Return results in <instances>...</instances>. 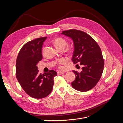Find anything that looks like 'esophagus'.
I'll return each mask as SVG.
<instances>
[{"label": "esophagus", "instance_id": "esophagus-1", "mask_svg": "<svg viewBox=\"0 0 123 123\" xmlns=\"http://www.w3.org/2000/svg\"><path fill=\"white\" fill-rule=\"evenodd\" d=\"M64 72H63V71H57V74H58V75H62V74H64Z\"/></svg>", "mask_w": 123, "mask_h": 123}]
</instances>
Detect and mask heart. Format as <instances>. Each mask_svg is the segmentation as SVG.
Returning <instances> with one entry per match:
<instances>
[{
    "instance_id": "b5f03b06",
    "label": "heart",
    "mask_w": 123,
    "mask_h": 123,
    "mask_svg": "<svg viewBox=\"0 0 123 123\" xmlns=\"http://www.w3.org/2000/svg\"><path fill=\"white\" fill-rule=\"evenodd\" d=\"M53 43L55 45V46L59 50L61 49H64L67 45V43L66 40L62 37H56L55 39H54ZM68 50H70V49H68ZM44 49H43V53L44 52ZM66 62H67V59L62 58L57 59V60L55 62V64L58 68L61 69L62 68L61 65L65 64V63H66Z\"/></svg>"
}]
</instances>
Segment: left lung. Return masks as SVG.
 <instances>
[{
  "mask_svg": "<svg viewBox=\"0 0 123 123\" xmlns=\"http://www.w3.org/2000/svg\"><path fill=\"white\" fill-rule=\"evenodd\" d=\"M62 34L73 39L72 62L74 64L80 63L83 67L81 72L73 70L76 77L71 83L72 87L81 92L91 90L98 84L103 72L104 61L101 49L96 41L84 31L71 29L63 31Z\"/></svg>",
  "mask_w": 123,
  "mask_h": 123,
  "instance_id": "left-lung-1",
  "label": "left lung"
}]
</instances>
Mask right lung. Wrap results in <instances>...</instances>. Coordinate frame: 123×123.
<instances>
[{"label":"right lung","instance_id":"add662e5","mask_svg":"<svg viewBox=\"0 0 123 123\" xmlns=\"http://www.w3.org/2000/svg\"><path fill=\"white\" fill-rule=\"evenodd\" d=\"M47 37H42L27 42L21 48L16 62V76L25 92L35 98H43L52 91L54 70L45 74H39L36 65L42 60V48Z\"/></svg>","mask_w":123,"mask_h":123}]
</instances>
